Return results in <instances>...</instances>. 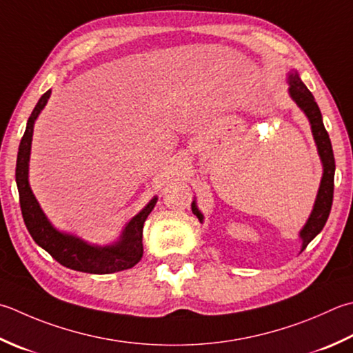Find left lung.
Returning <instances> with one entry per match:
<instances>
[{"label":"left lung","instance_id":"8db88e82","mask_svg":"<svg viewBox=\"0 0 353 353\" xmlns=\"http://www.w3.org/2000/svg\"><path fill=\"white\" fill-rule=\"evenodd\" d=\"M288 84H289V96L296 103L307 121L310 123V130H312V136L316 145V151H319L320 161L323 165V176L320 182L319 192H316L314 208L310 211V216L305 226L301 228L299 237L301 240V251H305V248L312 241L327 222L330 208H332V200H334V176H335V159L332 151V143H330L329 134L323 123V116L319 105H316L315 98L312 93L309 92L307 87L303 84L299 72L295 68H291L288 72ZM191 210L196 214L200 223L203 222V214L197 208L196 200H192Z\"/></svg>","mask_w":353,"mask_h":353}]
</instances>
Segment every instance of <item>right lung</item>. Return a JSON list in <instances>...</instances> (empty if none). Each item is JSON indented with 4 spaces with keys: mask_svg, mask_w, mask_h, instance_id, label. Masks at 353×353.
Listing matches in <instances>:
<instances>
[{
    "mask_svg": "<svg viewBox=\"0 0 353 353\" xmlns=\"http://www.w3.org/2000/svg\"><path fill=\"white\" fill-rule=\"evenodd\" d=\"M50 94L52 90H48L41 96L38 103L34 105L18 148L15 177L19 192L21 212H23L27 230H29L32 239L37 241L38 246L50 254L58 263L70 268L73 271L88 274H112L133 268L142 259L143 223L150 216V212L153 211L157 196L151 199L134 217L130 219V222H127L121 231L119 239L108 245H94L74 236V234L59 231L58 228H54L33 194L29 183L33 127L39 113L44 110Z\"/></svg>",
    "mask_w": 353,
    "mask_h": 353,
    "instance_id": "right-lung-1",
    "label": "right lung"
}]
</instances>
